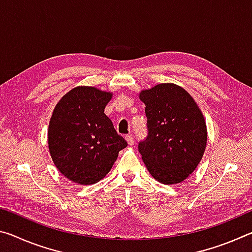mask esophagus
Segmentation results:
<instances>
[{
	"label": "esophagus",
	"mask_w": 252,
	"mask_h": 252,
	"mask_svg": "<svg viewBox=\"0 0 252 252\" xmlns=\"http://www.w3.org/2000/svg\"><path fill=\"white\" fill-rule=\"evenodd\" d=\"M126 141H127V143L130 144V146H133V144H134V138H133V135L127 134V135H126Z\"/></svg>",
	"instance_id": "1"
}]
</instances>
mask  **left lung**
Returning <instances> with one entry per match:
<instances>
[{"label": "left lung", "instance_id": "obj_1", "mask_svg": "<svg viewBox=\"0 0 252 252\" xmlns=\"http://www.w3.org/2000/svg\"><path fill=\"white\" fill-rule=\"evenodd\" d=\"M146 104V138L138 144L151 176L163 185L185 180L197 168L207 144L201 111L185 89L158 84L140 93Z\"/></svg>", "mask_w": 252, "mask_h": 252}]
</instances>
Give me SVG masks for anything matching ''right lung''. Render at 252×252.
Listing matches in <instances>:
<instances>
[{"label": "right lung", "instance_id": "add662e5", "mask_svg": "<svg viewBox=\"0 0 252 252\" xmlns=\"http://www.w3.org/2000/svg\"><path fill=\"white\" fill-rule=\"evenodd\" d=\"M111 96L95 88L78 87L53 111L48 133L51 157L59 171L79 185L104 178L127 146L104 114Z\"/></svg>", "mask_w": 252, "mask_h": 252}]
</instances>
